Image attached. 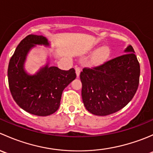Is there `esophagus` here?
Listing matches in <instances>:
<instances>
[{
	"label": "esophagus",
	"mask_w": 153,
	"mask_h": 153,
	"mask_svg": "<svg viewBox=\"0 0 153 153\" xmlns=\"http://www.w3.org/2000/svg\"><path fill=\"white\" fill-rule=\"evenodd\" d=\"M75 73H76L77 77H79L80 73H81V69H80L79 67L75 68Z\"/></svg>",
	"instance_id": "esophagus-1"
}]
</instances>
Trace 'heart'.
I'll return each mask as SVG.
<instances>
[{"label": "heart", "instance_id": "1", "mask_svg": "<svg viewBox=\"0 0 153 153\" xmlns=\"http://www.w3.org/2000/svg\"><path fill=\"white\" fill-rule=\"evenodd\" d=\"M89 52H94L89 60V64L94 67L105 64L111 56V49L107 46H104L99 49L98 47H92L89 49Z\"/></svg>", "mask_w": 153, "mask_h": 153}]
</instances>
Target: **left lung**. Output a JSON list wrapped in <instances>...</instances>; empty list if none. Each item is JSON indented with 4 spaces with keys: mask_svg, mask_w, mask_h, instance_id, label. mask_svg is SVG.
<instances>
[{
    "mask_svg": "<svg viewBox=\"0 0 153 153\" xmlns=\"http://www.w3.org/2000/svg\"><path fill=\"white\" fill-rule=\"evenodd\" d=\"M124 55L94 69H83L80 78L84 105L90 113L105 116L124 108L139 84L140 65L131 45Z\"/></svg>",
    "mask_w": 153,
    "mask_h": 153,
    "instance_id": "8db88e82",
    "label": "left lung"
}]
</instances>
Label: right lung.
<instances>
[{
  "label": "right lung",
  "instance_id": "right-lung-1",
  "mask_svg": "<svg viewBox=\"0 0 153 153\" xmlns=\"http://www.w3.org/2000/svg\"><path fill=\"white\" fill-rule=\"evenodd\" d=\"M51 47L47 37L29 35L20 42L11 58L8 67L9 86L12 98L18 106L29 113L47 116L56 112L61 104V95L76 78L75 69L61 70L47 62L35 74L25 68L29 52L36 46Z\"/></svg>",
  "mask_w": 153,
  "mask_h": 153
}]
</instances>
